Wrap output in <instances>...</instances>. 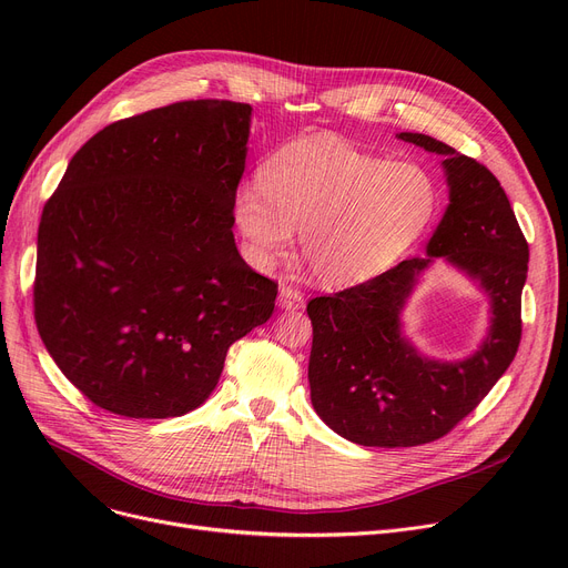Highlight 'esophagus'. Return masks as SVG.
Wrapping results in <instances>:
<instances>
[{"label": "esophagus", "mask_w": 568, "mask_h": 568, "mask_svg": "<svg viewBox=\"0 0 568 568\" xmlns=\"http://www.w3.org/2000/svg\"><path fill=\"white\" fill-rule=\"evenodd\" d=\"M278 306L283 311H302L304 308V294L290 285H283L278 290Z\"/></svg>", "instance_id": "esophagus-1"}]
</instances>
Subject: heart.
<instances>
[{
  "mask_svg": "<svg viewBox=\"0 0 568 568\" xmlns=\"http://www.w3.org/2000/svg\"><path fill=\"white\" fill-rule=\"evenodd\" d=\"M439 212V184L419 161H389L334 138L285 144L244 184L232 223L257 268L300 246L313 276L329 287L366 283L422 242Z\"/></svg>",
  "mask_w": 568,
  "mask_h": 568,
  "instance_id": "obj_1",
  "label": "heart"
}]
</instances>
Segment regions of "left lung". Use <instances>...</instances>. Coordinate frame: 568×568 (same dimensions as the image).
<instances>
[{
	"label": "left lung",
	"mask_w": 568,
	"mask_h": 568,
	"mask_svg": "<svg viewBox=\"0 0 568 568\" xmlns=\"http://www.w3.org/2000/svg\"><path fill=\"white\" fill-rule=\"evenodd\" d=\"M403 142L442 156L449 204L424 257L403 260L362 285L308 302L311 403L320 419L362 446H416L449 433L511 366L520 343V294L529 246L497 176L424 133ZM442 256L488 296L487 338L465 361L424 355L402 334V311Z\"/></svg>",
	"instance_id": "left-lung-1"
}]
</instances>
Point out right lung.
Masks as SVG:
<instances>
[{"instance_id": "add662e5", "label": "right lung", "mask_w": 568, "mask_h": 568, "mask_svg": "<svg viewBox=\"0 0 568 568\" xmlns=\"http://www.w3.org/2000/svg\"><path fill=\"white\" fill-rule=\"evenodd\" d=\"M251 112L202 99L114 122L43 206L37 326L101 409L184 416L216 389L230 345L272 317L278 285L232 234Z\"/></svg>"}]
</instances>
